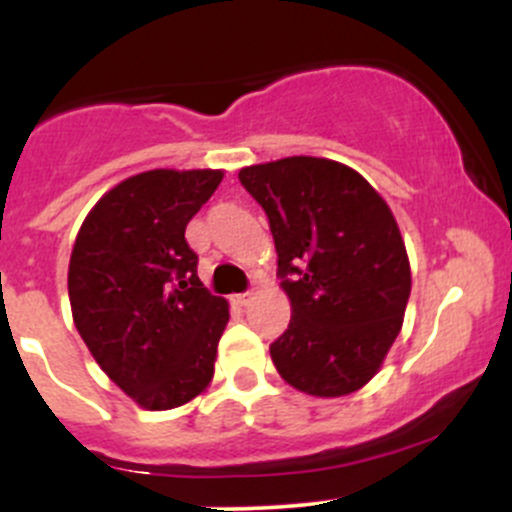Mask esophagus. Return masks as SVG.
Wrapping results in <instances>:
<instances>
[{"instance_id": "1", "label": "esophagus", "mask_w": 512, "mask_h": 512, "mask_svg": "<svg viewBox=\"0 0 512 512\" xmlns=\"http://www.w3.org/2000/svg\"><path fill=\"white\" fill-rule=\"evenodd\" d=\"M250 299H252V292H242V294H235V297H232V302H235L237 307H247V304H250Z\"/></svg>"}]
</instances>
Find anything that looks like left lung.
Listing matches in <instances>:
<instances>
[{
  "label": "left lung",
  "instance_id": "obj_1",
  "mask_svg": "<svg viewBox=\"0 0 512 512\" xmlns=\"http://www.w3.org/2000/svg\"><path fill=\"white\" fill-rule=\"evenodd\" d=\"M265 210L277 277L292 304L270 344L282 379L312 396H347L379 371L399 337L411 267L389 205L337 160L292 156L240 170Z\"/></svg>",
  "mask_w": 512,
  "mask_h": 512
}]
</instances>
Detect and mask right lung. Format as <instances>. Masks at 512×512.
Masks as SVG:
<instances>
[{"mask_svg":"<svg viewBox=\"0 0 512 512\" xmlns=\"http://www.w3.org/2000/svg\"><path fill=\"white\" fill-rule=\"evenodd\" d=\"M223 170H148L86 215L69 262L74 324L108 379L151 411L205 391L230 319L203 287L185 225Z\"/></svg>","mask_w":512,"mask_h":512,"instance_id":"right-lung-1","label":"right lung"}]
</instances>
